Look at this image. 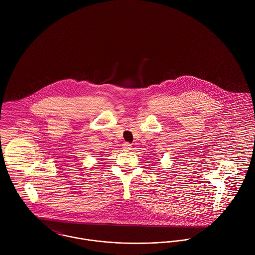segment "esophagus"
Returning a JSON list of instances; mask_svg holds the SVG:
<instances>
[{"mask_svg": "<svg viewBox=\"0 0 255 255\" xmlns=\"http://www.w3.org/2000/svg\"><path fill=\"white\" fill-rule=\"evenodd\" d=\"M123 149H124L125 151H129V150L131 149V144H129L128 142H125V143L123 144Z\"/></svg>", "mask_w": 255, "mask_h": 255, "instance_id": "obj_1", "label": "esophagus"}]
</instances>
